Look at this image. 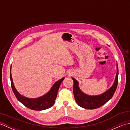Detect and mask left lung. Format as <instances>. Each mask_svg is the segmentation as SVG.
<instances>
[{"label":"left lung","instance_id":"8db88e82","mask_svg":"<svg viewBox=\"0 0 130 130\" xmlns=\"http://www.w3.org/2000/svg\"><path fill=\"white\" fill-rule=\"evenodd\" d=\"M118 68L117 63V74L113 84L111 88L101 95L91 96L83 93L79 88L78 82L72 78L74 81L73 92L75 101L80 107L86 109H94L103 106L113 95L118 84Z\"/></svg>","mask_w":130,"mask_h":130}]
</instances>
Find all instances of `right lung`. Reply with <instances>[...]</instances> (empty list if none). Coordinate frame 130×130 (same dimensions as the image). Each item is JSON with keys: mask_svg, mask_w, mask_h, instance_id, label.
Here are the masks:
<instances>
[{"mask_svg": "<svg viewBox=\"0 0 130 130\" xmlns=\"http://www.w3.org/2000/svg\"><path fill=\"white\" fill-rule=\"evenodd\" d=\"M11 71V68H10ZM10 78L11 82V86L13 92L15 95L17 99L28 108L35 110V111H42L48 109L53 106L55 99L56 98L58 90L59 89L60 84L64 79V78L61 79L57 81L52 87L49 92L44 95L37 98H28L20 94L16 90L14 86L13 79L11 74H10Z\"/></svg>", "mask_w": 130, "mask_h": 130, "instance_id": "add662e5", "label": "right lung"}]
</instances>
